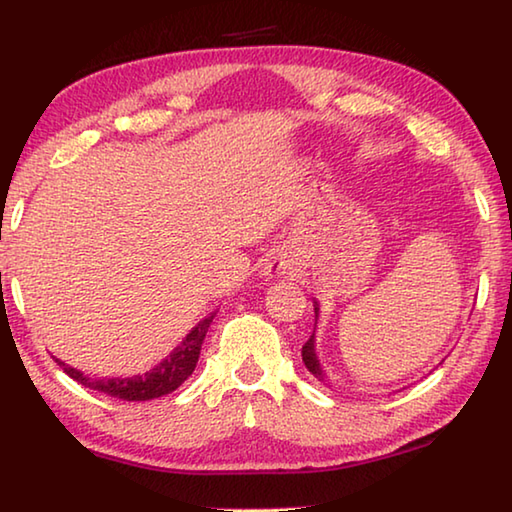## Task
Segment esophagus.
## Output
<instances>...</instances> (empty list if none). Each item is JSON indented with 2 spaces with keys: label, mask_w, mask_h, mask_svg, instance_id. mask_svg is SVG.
<instances>
[{
  "label": "esophagus",
  "mask_w": 512,
  "mask_h": 512,
  "mask_svg": "<svg viewBox=\"0 0 512 512\" xmlns=\"http://www.w3.org/2000/svg\"><path fill=\"white\" fill-rule=\"evenodd\" d=\"M289 271V262L284 259L282 255H273L271 259H266V266H264V273L266 275H284Z\"/></svg>",
  "instance_id": "34e87169"
}]
</instances>
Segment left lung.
Listing matches in <instances>:
<instances>
[{
	"mask_svg": "<svg viewBox=\"0 0 512 512\" xmlns=\"http://www.w3.org/2000/svg\"><path fill=\"white\" fill-rule=\"evenodd\" d=\"M314 309H316V314H318V305H314ZM302 361H305V366H307V370L311 372V375L318 377V379H325V372H323V368H320L318 357H316L314 336H311V339L305 345H302Z\"/></svg>",
	"mask_w": 512,
	"mask_h": 512,
	"instance_id": "left-lung-1",
	"label": "left lung"
}]
</instances>
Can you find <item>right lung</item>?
I'll return each instance as SVG.
<instances>
[{
  "mask_svg": "<svg viewBox=\"0 0 512 512\" xmlns=\"http://www.w3.org/2000/svg\"><path fill=\"white\" fill-rule=\"evenodd\" d=\"M214 314L203 318L192 332H189L183 343L173 350L167 359L160 361L153 370L144 372V375L135 377H110V379H90L85 377L81 370L67 366L65 361L56 359V363L63 368L69 377L79 381L85 388H92V391L106 393L110 397H117V400L126 402H146L155 400V397L169 395L176 391V388L183 384V381L192 375L198 361V354H201V345L207 334V327H210Z\"/></svg>",
  "mask_w": 512,
  "mask_h": 512,
  "instance_id": "add662e5",
  "label": "right lung"
}]
</instances>
